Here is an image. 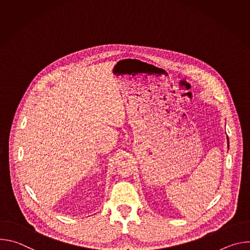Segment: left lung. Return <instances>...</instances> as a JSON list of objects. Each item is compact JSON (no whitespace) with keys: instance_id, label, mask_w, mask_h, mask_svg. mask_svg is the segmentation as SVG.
Listing matches in <instances>:
<instances>
[{"instance_id":"left-lung-1","label":"left lung","mask_w":250,"mask_h":250,"mask_svg":"<svg viewBox=\"0 0 250 250\" xmlns=\"http://www.w3.org/2000/svg\"><path fill=\"white\" fill-rule=\"evenodd\" d=\"M228 144H229V138H228Z\"/></svg>"}]
</instances>
